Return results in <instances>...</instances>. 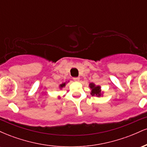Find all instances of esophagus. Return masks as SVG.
Instances as JSON below:
<instances>
[{"label":"esophagus","mask_w":147,"mask_h":147,"mask_svg":"<svg viewBox=\"0 0 147 147\" xmlns=\"http://www.w3.org/2000/svg\"><path fill=\"white\" fill-rule=\"evenodd\" d=\"M79 79H80L79 77H73V80L75 81V82H78Z\"/></svg>","instance_id":"1"}]
</instances>
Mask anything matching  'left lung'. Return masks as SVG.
<instances>
[{"instance_id":"left-lung-1","label":"left lung","mask_w":147,"mask_h":147,"mask_svg":"<svg viewBox=\"0 0 147 147\" xmlns=\"http://www.w3.org/2000/svg\"><path fill=\"white\" fill-rule=\"evenodd\" d=\"M90 88H91V95H92V96H97V97H100L101 96L100 86H95L94 84L91 83L90 84Z\"/></svg>"}]
</instances>
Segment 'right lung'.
Here are the masks:
<instances>
[{
	"label": "right lung",
	"mask_w": 147,
	"mask_h": 147,
	"mask_svg": "<svg viewBox=\"0 0 147 147\" xmlns=\"http://www.w3.org/2000/svg\"><path fill=\"white\" fill-rule=\"evenodd\" d=\"M65 86V83H63V84H61V85L59 86L60 88H63L64 86Z\"/></svg>",
	"instance_id": "add662e5"
}]
</instances>
